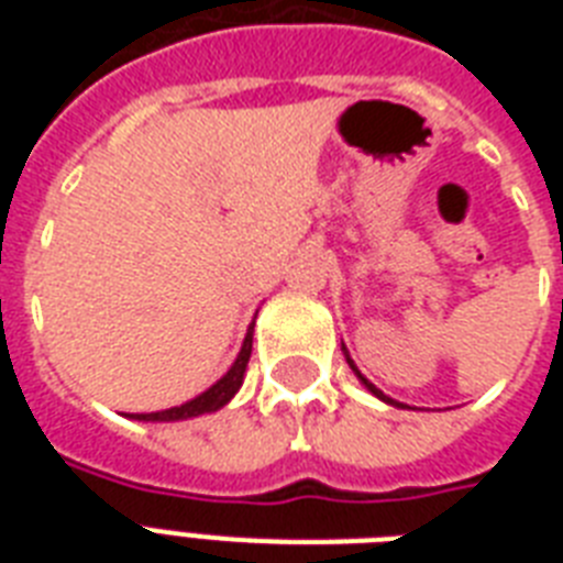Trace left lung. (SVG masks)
Instances as JSON below:
<instances>
[{"label":"left lung","instance_id":"left-lung-1","mask_svg":"<svg viewBox=\"0 0 563 563\" xmlns=\"http://www.w3.org/2000/svg\"><path fill=\"white\" fill-rule=\"evenodd\" d=\"M342 351H344V360H347V365H351V371H353V374L360 376V383L365 385V388H368V391L374 394V397H379V400H383V402H388V406H397V409H409V406H406V402H397V400H391V397H388V394H383V391H379V388H376V385L371 383V379H365V374H362V371L356 368V362L351 360V353H347V347H344V344H342Z\"/></svg>","mask_w":563,"mask_h":563}]
</instances>
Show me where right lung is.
<instances>
[{"label": "right lung", "mask_w": 563, "mask_h": 563, "mask_svg": "<svg viewBox=\"0 0 563 563\" xmlns=\"http://www.w3.org/2000/svg\"><path fill=\"white\" fill-rule=\"evenodd\" d=\"M251 344H254V321H251V327H247L242 351H239V356L228 368V374L221 376V379H216L207 391H201L198 397H192V400L180 402V406H172V409L148 411V415H125V418L145 420V423H148V420H152V423H172V420H189V418H198V415H210V411L224 409V406L233 400V394L239 391L242 379H245L247 360H251Z\"/></svg>", "instance_id": "right-lung-1"}]
</instances>
